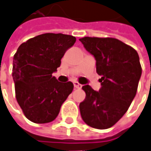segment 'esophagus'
Masks as SVG:
<instances>
[{
	"mask_svg": "<svg viewBox=\"0 0 151 151\" xmlns=\"http://www.w3.org/2000/svg\"><path fill=\"white\" fill-rule=\"evenodd\" d=\"M73 85H74V88H80L81 87H82V85H81L80 83H79L78 82H77V81H74V82H73Z\"/></svg>",
	"mask_w": 151,
	"mask_h": 151,
	"instance_id": "1",
	"label": "esophagus"
}]
</instances>
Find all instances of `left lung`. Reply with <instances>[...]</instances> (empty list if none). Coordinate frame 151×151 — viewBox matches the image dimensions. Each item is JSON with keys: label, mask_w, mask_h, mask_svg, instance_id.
<instances>
[{"label": "left lung", "mask_w": 151, "mask_h": 151, "mask_svg": "<svg viewBox=\"0 0 151 151\" xmlns=\"http://www.w3.org/2000/svg\"><path fill=\"white\" fill-rule=\"evenodd\" d=\"M96 59L101 88L83 86L85 99L79 109L84 122L95 129L112 127L123 117L136 94L142 68L137 52L113 37H84L79 39Z\"/></svg>", "instance_id": "1"}]
</instances>
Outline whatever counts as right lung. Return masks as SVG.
I'll return each mask as SVG.
<instances>
[{"instance_id":"obj_1","label":"right lung","mask_w":151,"mask_h":151,"mask_svg":"<svg viewBox=\"0 0 151 151\" xmlns=\"http://www.w3.org/2000/svg\"><path fill=\"white\" fill-rule=\"evenodd\" d=\"M75 42V37L70 35L41 34L20 45L14 55L12 78L16 99L30 121H53L73 92L72 82L60 83L52 73Z\"/></svg>"}]
</instances>
